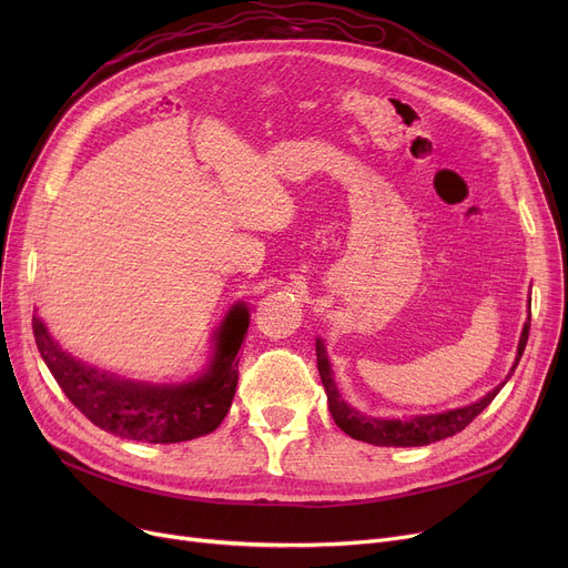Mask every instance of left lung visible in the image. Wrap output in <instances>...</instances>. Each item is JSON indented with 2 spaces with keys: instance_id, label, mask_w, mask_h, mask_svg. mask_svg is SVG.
<instances>
[{
  "instance_id": "obj_1",
  "label": "left lung",
  "mask_w": 568,
  "mask_h": 568,
  "mask_svg": "<svg viewBox=\"0 0 568 568\" xmlns=\"http://www.w3.org/2000/svg\"><path fill=\"white\" fill-rule=\"evenodd\" d=\"M529 322H531V315L527 317V322L523 326V336H520V343H518V356H516V364H514L511 373L516 371L520 356L525 352V345H527V338H529ZM315 349H317V371H320L324 392H326V403H329V412L334 416L336 426L343 433H347L349 437L368 442V444H375V446H424V444L439 442L444 437H452V435L465 430L476 419V416H479L493 403V398L501 389V384H506V379H504L497 386V389H493L479 403L460 407V409L444 412V414L414 416V419H409V422L371 419V416H364V414H359L356 409H352L341 398V394L336 389V382L332 377V366H329V359H326V352H324L322 341H317Z\"/></svg>"
}]
</instances>
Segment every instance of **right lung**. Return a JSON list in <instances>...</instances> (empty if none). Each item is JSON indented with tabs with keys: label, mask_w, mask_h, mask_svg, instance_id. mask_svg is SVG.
Segmentation results:
<instances>
[{
	"label": "right lung",
	"mask_w": 568,
	"mask_h": 568,
	"mask_svg": "<svg viewBox=\"0 0 568 568\" xmlns=\"http://www.w3.org/2000/svg\"><path fill=\"white\" fill-rule=\"evenodd\" d=\"M32 326L45 366L89 422L124 439L172 444L209 435L225 419L236 392L248 311L244 304L230 311L219 332L212 368L182 386H146L99 375L62 352L39 317Z\"/></svg>",
	"instance_id": "add662e5"
}]
</instances>
